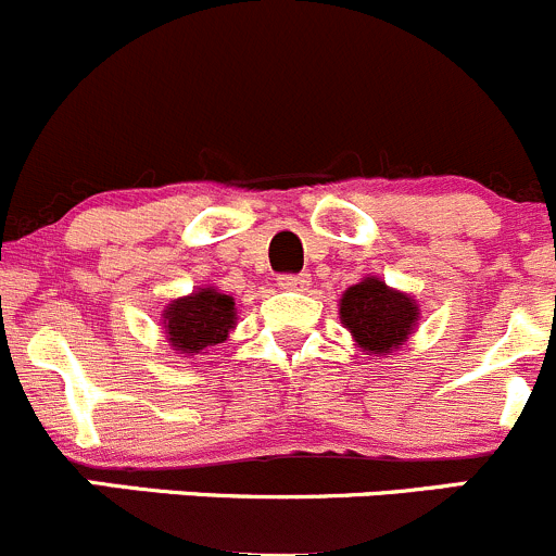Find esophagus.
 <instances>
[{
  "label": "esophagus",
  "mask_w": 556,
  "mask_h": 556,
  "mask_svg": "<svg viewBox=\"0 0 556 556\" xmlns=\"http://www.w3.org/2000/svg\"><path fill=\"white\" fill-rule=\"evenodd\" d=\"M309 285V277L306 274H282L279 277V288L285 290H304Z\"/></svg>",
  "instance_id": "obj_1"
}]
</instances>
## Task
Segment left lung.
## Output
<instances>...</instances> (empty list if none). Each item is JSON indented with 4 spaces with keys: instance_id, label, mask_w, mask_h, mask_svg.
<instances>
[{
    "instance_id": "left-lung-1",
    "label": "left lung",
    "mask_w": 556,
    "mask_h": 556,
    "mask_svg": "<svg viewBox=\"0 0 556 556\" xmlns=\"http://www.w3.org/2000/svg\"><path fill=\"white\" fill-rule=\"evenodd\" d=\"M418 304L407 293L388 288L377 277L361 279L339 301V317L366 355H391L418 323Z\"/></svg>"
}]
</instances>
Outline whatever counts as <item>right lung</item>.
<instances>
[{
  "label": "right lung",
  "instance_id": "1",
  "mask_svg": "<svg viewBox=\"0 0 556 556\" xmlns=\"http://www.w3.org/2000/svg\"><path fill=\"white\" fill-rule=\"evenodd\" d=\"M170 348L195 355L225 342L236 326V301L217 288H198L185 299H176L163 312Z\"/></svg>",
  "mask_w": 556,
  "mask_h": 556
}]
</instances>
